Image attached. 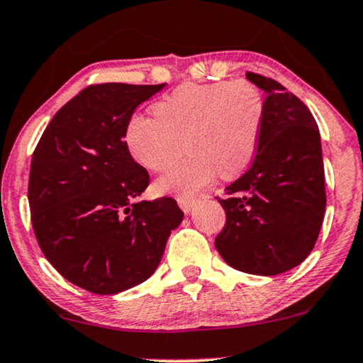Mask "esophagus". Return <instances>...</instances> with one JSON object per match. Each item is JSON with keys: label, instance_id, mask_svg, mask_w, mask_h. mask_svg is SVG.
<instances>
[{"label": "esophagus", "instance_id": "esophagus-1", "mask_svg": "<svg viewBox=\"0 0 363 363\" xmlns=\"http://www.w3.org/2000/svg\"><path fill=\"white\" fill-rule=\"evenodd\" d=\"M177 203H179V206H181L182 211H184L186 215H189V213L193 211L196 201H194V199H182V198H179Z\"/></svg>", "mask_w": 363, "mask_h": 363}]
</instances>
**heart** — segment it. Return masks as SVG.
Masks as SVG:
<instances>
[{"label":"heart","mask_w":363,"mask_h":363,"mask_svg":"<svg viewBox=\"0 0 363 363\" xmlns=\"http://www.w3.org/2000/svg\"><path fill=\"white\" fill-rule=\"evenodd\" d=\"M264 98L243 81L182 84L154 104L155 115L126 121L130 155L152 172H164L189 150V159L157 181V191L191 199L218 172L235 177L252 164L264 123Z\"/></svg>","instance_id":"obj_1"}]
</instances>
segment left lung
Listing matches in <instances>:
<instances>
[{
  "instance_id": "left-lung-1",
  "label": "left lung",
  "mask_w": 363,
  "mask_h": 363,
  "mask_svg": "<svg viewBox=\"0 0 363 363\" xmlns=\"http://www.w3.org/2000/svg\"><path fill=\"white\" fill-rule=\"evenodd\" d=\"M264 91V123L250 169L220 199L225 228L215 240L230 267L277 276L311 253L326 208L321 138L308 106L277 81L248 72Z\"/></svg>"
}]
</instances>
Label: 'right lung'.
Returning <instances> with one entry per match:
<instances>
[{"label":"right lung","mask_w":363,"mask_h":363,"mask_svg":"<svg viewBox=\"0 0 363 363\" xmlns=\"http://www.w3.org/2000/svg\"><path fill=\"white\" fill-rule=\"evenodd\" d=\"M164 87H86L55 113L33 152L28 203L38 245L60 276L94 294L147 281L184 218L172 198L138 201L150 177L123 142L138 104Z\"/></svg>","instance_id":"right-lung-1"}]
</instances>
